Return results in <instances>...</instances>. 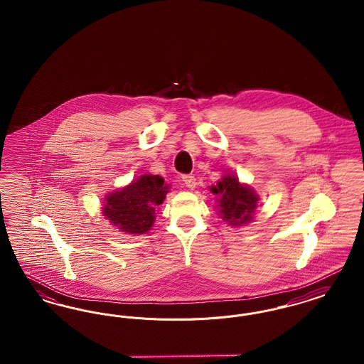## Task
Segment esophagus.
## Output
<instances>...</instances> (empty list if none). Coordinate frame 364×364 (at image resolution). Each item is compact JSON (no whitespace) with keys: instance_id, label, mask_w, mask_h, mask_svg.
Segmentation results:
<instances>
[{"instance_id":"34e87169","label":"esophagus","mask_w":364,"mask_h":364,"mask_svg":"<svg viewBox=\"0 0 364 364\" xmlns=\"http://www.w3.org/2000/svg\"><path fill=\"white\" fill-rule=\"evenodd\" d=\"M183 181H184V184H186L190 190H193V188L196 187V178H195V176L184 174V176H183Z\"/></svg>"}]
</instances>
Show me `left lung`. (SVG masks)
I'll return each instance as SVG.
<instances>
[{
    "instance_id": "obj_1",
    "label": "left lung",
    "mask_w": 364,
    "mask_h": 364,
    "mask_svg": "<svg viewBox=\"0 0 364 364\" xmlns=\"http://www.w3.org/2000/svg\"><path fill=\"white\" fill-rule=\"evenodd\" d=\"M210 191L217 195L220 217L229 225L242 226L252 221L259 196L251 187L239 183L235 174L223 176L217 186L210 187Z\"/></svg>"
}]
</instances>
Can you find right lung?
<instances>
[{
    "instance_id": "1",
    "label": "right lung",
    "mask_w": 364,
    "mask_h": 364,
    "mask_svg": "<svg viewBox=\"0 0 364 364\" xmlns=\"http://www.w3.org/2000/svg\"><path fill=\"white\" fill-rule=\"evenodd\" d=\"M169 186L158 174H141L138 180L105 198L102 214L122 232L143 235L156 221V208L164 203Z\"/></svg>"
}]
</instances>
